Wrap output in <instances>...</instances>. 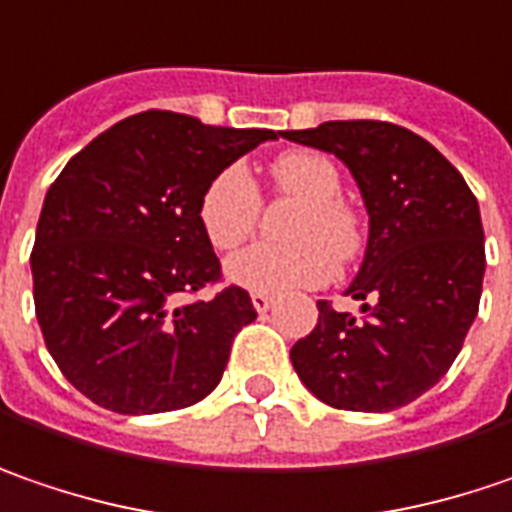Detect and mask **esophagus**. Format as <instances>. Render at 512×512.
<instances>
[{"label":"esophagus","instance_id":"esophagus-1","mask_svg":"<svg viewBox=\"0 0 512 512\" xmlns=\"http://www.w3.org/2000/svg\"><path fill=\"white\" fill-rule=\"evenodd\" d=\"M250 299H253V308H256L259 314H265V311H270V308H273V296L270 294L253 291V294H250Z\"/></svg>","mask_w":512,"mask_h":512}]
</instances>
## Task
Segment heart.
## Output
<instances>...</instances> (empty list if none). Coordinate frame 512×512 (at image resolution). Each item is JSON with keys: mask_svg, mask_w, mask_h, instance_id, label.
I'll return each instance as SVG.
<instances>
[{"mask_svg": "<svg viewBox=\"0 0 512 512\" xmlns=\"http://www.w3.org/2000/svg\"><path fill=\"white\" fill-rule=\"evenodd\" d=\"M276 198L299 201L288 221L285 244H253L227 262V276L250 291L279 294L314 288L334 276L337 259L351 265L366 250V221L348 204L343 175L331 158L314 149H288L270 164ZM262 195L242 164H230L204 187L198 224L216 250L242 247L259 227Z\"/></svg>", "mask_w": 512, "mask_h": 512, "instance_id": "b5f03b06", "label": "heart"}]
</instances>
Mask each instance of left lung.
Wrapping results in <instances>:
<instances>
[{
	"label": "left lung",
	"instance_id": "obj_1",
	"mask_svg": "<svg viewBox=\"0 0 512 512\" xmlns=\"http://www.w3.org/2000/svg\"><path fill=\"white\" fill-rule=\"evenodd\" d=\"M285 138L334 152L369 210L366 259L348 288L366 317L320 299V320L296 340L291 363L334 409H400L447 374L478 314V201L432 143L386 120H328Z\"/></svg>",
	"mask_w": 512,
	"mask_h": 512
}]
</instances>
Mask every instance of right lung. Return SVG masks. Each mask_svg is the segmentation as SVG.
<instances>
[{"label": "right lung", "mask_w": 512, "mask_h": 512, "mask_svg": "<svg viewBox=\"0 0 512 512\" xmlns=\"http://www.w3.org/2000/svg\"><path fill=\"white\" fill-rule=\"evenodd\" d=\"M270 129H221L175 112L126 117L51 184L31 250L34 308L65 380L103 409H187L218 386L233 337L256 320L198 224L204 187Z\"/></svg>", "instance_id": "add662e5"}]
</instances>
